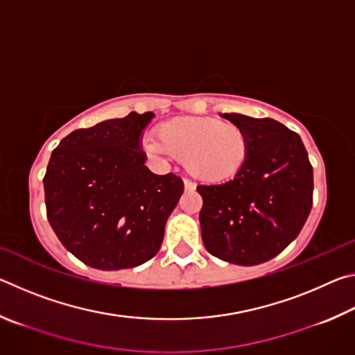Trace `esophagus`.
Segmentation results:
<instances>
[{
    "label": "esophagus",
    "mask_w": 355,
    "mask_h": 355,
    "mask_svg": "<svg viewBox=\"0 0 355 355\" xmlns=\"http://www.w3.org/2000/svg\"><path fill=\"white\" fill-rule=\"evenodd\" d=\"M183 183H184V189L186 191H194L196 189V183L194 182H191V180H183Z\"/></svg>",
    "instance_id": "1"
}]
</instances>
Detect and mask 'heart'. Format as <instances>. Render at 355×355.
<instances>
[{"label": "heart", "mask_w": 355, "mask_h": 355, "mask_svg": "<svg viewBox=\"0 0 355 355\" xmlns=\"http://www.w3.org/2000/svg\"><path fill=\"white\" fill-rule=\"evenodd\" d=\"M148 153L159 158L184 159L192 177L222 183L238 175L249 156V136L236 123L216 117H177L158 125Z\"/></svg>", "instance_id": "obj_1"}]
</instances>
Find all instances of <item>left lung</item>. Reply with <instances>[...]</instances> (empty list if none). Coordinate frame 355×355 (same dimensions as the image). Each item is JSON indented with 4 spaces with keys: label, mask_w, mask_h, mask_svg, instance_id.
<instances>
[{
    "label": "left lung",
    "mask_w": 355,
    "mask_h": 355,
    "mask_svg": "<svg viewBox=\"0 0 355 355\" xmlns=\"http://www.w3.org/2000/svg\"><path fill=\"white\" fill-rule=\"evenodd\" d=\"M249 136L248 161L220 184H200L202 239L209 254L239 266L277 257L313 205V167L297 133L274 119L222 114Z\"/></svg>",
    "instance_id": "obj_1"
}]
</instances>
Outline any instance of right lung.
I'll return each mask as SVG.
<instances>
[{
  "label": "right lung",
  "mask_w": 355,
  "mask_h": 355,
  "mask_svg": "<svg viewBox=\"0 0 355 355\" xmlns=\"http://www.w3.org/2000/svg\"><path fill=\"white\" fill-rule=\"evenodd\" d=\"M153 112H130L71 131L53 150L44 177L46 218L78 260L101 271L153 258L183 194V180L146 166L142 131Z\"/></svg>",
  "instance_id": "add662e5"
}]
</instances>
